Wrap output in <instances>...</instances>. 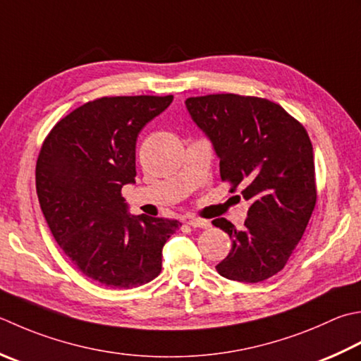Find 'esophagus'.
Masks as SVG:
<instances>
[{"label": "esophagus", "mask_w": 361, "mask_h": 361, "mask_svg": "<svg viewBox=\"0 0 361 361\" xmlns=\"http://www.w3.org/2000/svg\"><path fill=\"white\" fill-rule=\"evenodd\" d=\"M188 225H190L192 228H208L209 222L204 221V219H197V217H189L188 219Z\"/></svg>", "instance_id": "1"}]
</instances>
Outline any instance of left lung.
Instances as JSON below:
<instances>
[{
  "mask_svg": "<svg viewBox=\"0 0 361 361\" xmlns=\"http://www.w3.org/2000/svg\"><path fill=\"white\" fill-rule=\"evenodd\" d=\"M185 104L221 161V178L233 188L241 185L250 202L244 228L224 217L213 221L231 239L230 253L216 269L243 283L269 279L285 267L316 204L308 134L264 98L216 94L188 98Z\"/></svg>",
  "mask_w": 361,
  "mask_h": 361,
  "instance_id": "8db88e82",
  "label": "left lung"
}]
</instances>
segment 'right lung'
<instances>
[{
	"label": "right lung",
	"instance_id": "obj_1",
	"mask_svg": "<svg viewBox=\"0 0 361 361\" xmlns=\"http://www.w3.org/2000/svg\"><path fill=\"white\" fill-rule=\"evenodd\" d=\"M167 97H104L59 120L35 167V189L56 243L86 277L136 288L158 277L175 219L134 216L122 197L136 180V140Z\"/></svg>",
	"mask_w": 361,
	"mask_h": 361
}]
</instances>
